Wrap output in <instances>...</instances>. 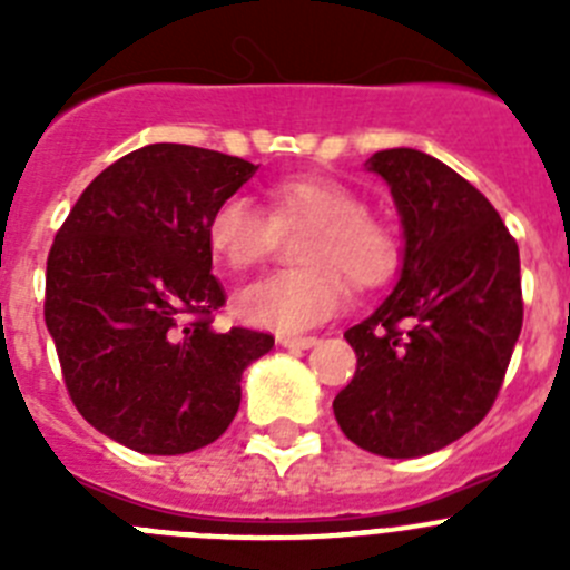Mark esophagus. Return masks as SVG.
Instances as JSON below:
<instances>
[{"label":"esophagus","instance_id":"esophagus-1","mask_svg":"<svg viewBox=\"0 0 570 570\" xmlns=\"http://www.w3.org/2000/svg\"><path fill=\"white\" fill-rule=\"evenodd\" d=\"M276 342H279L282 347H314L316 342V336H294V334H279L276 336Z\"/></svg>","mask_w":570,"mask_h":570}]
</instances>
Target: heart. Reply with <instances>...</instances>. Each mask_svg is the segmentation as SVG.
<instances>
[{"mask_svg": "<svg viewBox=\"0 0 570 570\" xmlns=\"http://www.w3.org/2000/svg\"><path fill=\"white\" fill-rule=\"evenodd\" d=\"M268 214L245 196H228L205 225V239L219 265L248 271L274 250L279 234L305 230L296 242L299 268L265 276L242 291L239 311L254 325L302 331L328 320L345 296L382 288L400 268V236L367 210L351 185L320 174L288 176L265 188Z\"/></svg>", "mask_w": 570, "mask_h": 570, "instance_id": "obj_1", "label": "heart"}]
</instances>
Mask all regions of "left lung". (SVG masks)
<instances>
[{"label":"left lung","instance_id":"left-lung-1","mask_svg":"<svg viewBox=\"0 0 570 570\" xmlns=\"http://www.w3.org/2000/svg\"><path fill=\"white\" fill-rule=\"evenodd\" d=\"M405 228L394 294L345 331L354 380L334 400L342 434L371 454H434L480 425L522 331L520 248L480 190L414 148L367 159Z\"/></svg>","mask_w":570,"mask_h":570}]
</instances>
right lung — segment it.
<instances>
[{"label":"right lung","instance_id":"1","mask_svg":"<svg viewBox=\"0 0 570 570\" xmlns=\"http://www.w3.org/2000/svg\"><path fill=\"white\" fill-rule=\"evenodd\" d=\"M256 165L156 142L85 188L50 245L45 325L70 402L139 454L210 445L239 411L242 371L274 347L250 328L214 331L225 291L205 225Z\"/></svg>","mask_w":570,"mask_h":570}]
</instances>
